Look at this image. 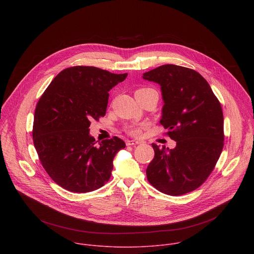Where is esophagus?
Segmentation results:
<instances>
[{
	"label": "esophagus",
	"mask_w": 254,
	"mask_h": 254,
	"mask_svg": "<svg viewBox=\"0 0 254 254\" xmlns=\"http://www.w3.org/2000/svg\"><path fill=\"white\" fill-rule=\"evenodd\" d=\"M140 143L139 140H136V139H127V146H135V144H138Z\"/></svg>",
	"instance_id": "34e87169"
}]
</instances>
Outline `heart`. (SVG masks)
I'll list each match as a JSON object with an SVG mask.
<instances>
[{"label":"heart","mask_w":254,"mask_h":254,"mask_svg":"<svg viewBox=\"0 0 254 254\" xmlns=\"http://www.w3.org/2000/svg\"><path fill=\"white\" fill-rule=\"evenodd\" d=\"M144 89H149V88H141V89H138V90H144ZM127 131L131 135H138L141 131V127L137 125H130L127 127Z\"/></svg>","instance_id":"heart-1"}]
</instances>
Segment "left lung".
I'll return each instance as SVG.
<instances>
[{
	"instance_id": "obj_1",
	"label": "left lung",
	"mask_w": 254,
	"mask_h": 254,
	"mask_svg": "<svg viewBox=\"0 0 254 254\" xmlns=\"http://www.w3.org/2000/svg\"><path fill=\"white\" fill-rule=\"evenodd\" d=\"M142 78L160 84V123L177 141L173 150L152 143L155 157L147 168L148 181L171 196L194 191L209 177L223 149L221 104L205 78L190 68L166 64Z\"/></svg>"
}]
</instances>
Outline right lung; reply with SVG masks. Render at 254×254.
<instances>
[{
    "mask_svg": "<svg viewBox=\"0 0 254 254\" xmlns=\"http://www.w3.org/2000/svg\"><path fill=\"white\" fill-rule=\"evenodd\" d=\"M127 73L93 66L62 70L36 106L33 141L40 162L56 184L74 193L91 192L111 178L114 159L126 143L118 136L95 144L90 121L104 117L108 91Z\"/></svg>",
    "mask_w": 254,
    "mask_h": 254,
    "instance_id": "right-lung-1",
    "label": "right lung"
}]
</instances>
